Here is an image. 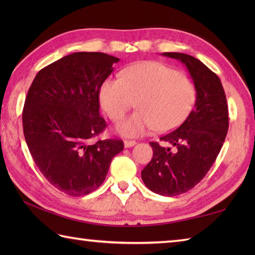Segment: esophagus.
I'll return each instance as SVG.
<instances>
[{
	"label": "esophagus",
	"instance_id": "1",
	"mask_svg": "<svg viewBox=\"0 0 255 255\" xmlns=\"http://www.w3.org/2000/svg\"><path fill=\"white\" fill-rule=\"evenodd\" d=\"M137 142L134 141V140H125L124 141V145L125 148H130V147H133L134 144H136Z\"/></svg>",
	"mask_w": 255,
	"mask_h": 255
}]
</instances>
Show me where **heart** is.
<instances>
[{
	"label": "heart",
	"mask_w": 255,
	"mask_h": 255,
	"mask_svg": "<svg viewBox=\"0 0 255 255\" xmlns=\"http://www.w3.org/2000/svg\"><path fill=\"white\" fill-rule=\"evenodd\" d=\"M196 88L177 70L156 61L125 69L121 79H106L99 91L103 111L121 122L137 101L138 111L117 126L124 137L144 136L154 129L173 130L185 121L196 102Z\"/></svg>",
	"instance_id": "obj_1"
}]
</instances>
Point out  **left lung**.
<instances>
[{
  "instance_id": "8db88e82",
  "label": "left lung",
  "mask_w": 255,
  "mask_h": 255,
  "mask_svg": "<svg viewBox=\"0 0 255 255\" xmlns=\"http://www.w3.org/2000/svg\"><path fill=\"white\" fill-rule=\"evenodd\" d=\"M163 56L185 64L196 88V103L180 127L160 138L171 147L150 142L153 156L141 177L150 191L175 196L197 185L214 164L228 132V105L218 75L202 61L180 52Z\"/></svg>"
}]
</instances>
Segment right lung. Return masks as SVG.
<instances>
[{"label": "right lung", "instance_id": "obj_1", "mask_svg": "<svg viewBox=\"0 0 255 255\" xmlns=\"http://www.w3.org/2000/svg\"><path fill=\"white\" fill-rule=\"evenodd\" d=\"M119 59L103 52H74L37 73L23 110L26 143L51 185L84 196L104 182L121 139L93 141L106 128L99 91Z\"/></svg>", "mask_w": 255, "mask_h": 255}]
</instances>
